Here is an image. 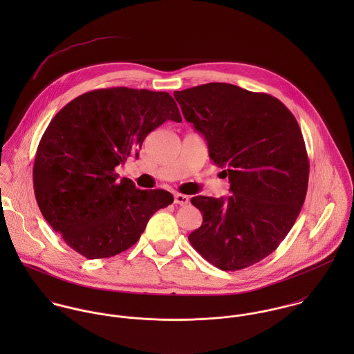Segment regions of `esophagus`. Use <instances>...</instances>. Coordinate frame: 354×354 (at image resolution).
<instances>
[{"mask_svg":"<svg viewBox=\"0 0 354 354\" xmlns=\"http://www.w3.org/2000/svg\"><path fill=\"white\" fill-rule=\"evenodd\" d=\"M174 203L180 204V205H187L189 203V198L185 196V195H181V194H176L174 195Z\"/></svg>","mask_w":354,"mask_h":354,"instance_id":"esophagus-1","label":"esophagus"}]
</instances>
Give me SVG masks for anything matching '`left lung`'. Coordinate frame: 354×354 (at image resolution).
<instances>
[{
	"label": "left lung",
	"instance_id": "8db88e82",
	"mask_svg": "<svg viewBox=\"0 0 354 354\" xmlns=\"http://www.w3.org/2000/svg\"><path fill=\"white\" fill-rule=\"evenodd\" d=\"M185 120L229 176L227 199L195 196L202 226L188 240L223 271L250 267L274 252L303 207L309 159L292 111L264 93L227 83L174 91Z\"/></svg>",
	"mask_w": 354,
	"mask_h": 354
}]
</instances>
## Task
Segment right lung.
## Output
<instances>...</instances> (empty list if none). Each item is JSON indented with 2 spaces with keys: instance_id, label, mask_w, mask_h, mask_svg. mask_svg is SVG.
Masks as SVG:
<instances>
[{
  "instance_id": "obj_1",
  "label": "right lung",
  "mask_w": 354,
  "mask_h": 354,
  "mask_svg": "<svg viewBox=\"0 0 354 354\" xmlns=\"http://www.w3.org/2000/svg\"><path fill=\"white\" fill-rule=\"evenodd\" d=\"M167 120L183 121L170 94L128 87L86 93L54 115L35 153L34 192L44 218L73 251L87 259L124 252L173 203L170 192L138 189L115 173Z\"/></svg>"
}]
</instances>
